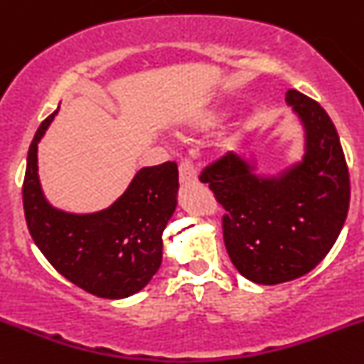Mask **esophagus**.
<instances>
[{
  "mask_svg": "<svg viewBox=\"0 0 364 364\" xmlns=\"http://www.w3.org/2000/svg\"><path fill=\"white\" fill-rule=\"evenodd\" d=\"M179 181H181L183 185L198 181V171H196V166L190 161H186V159L179 163Z\"/></svg>",
  "mask_w": 364,
  "mask_h": 364,
  "instance_id": "esophagus-1",
  "label": "esophagus"
}]
</instances>
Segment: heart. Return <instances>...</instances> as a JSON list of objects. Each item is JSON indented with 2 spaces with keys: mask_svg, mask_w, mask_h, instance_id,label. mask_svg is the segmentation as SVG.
I'll return each mask as SVG.
<instances>
[{
  "mask_svg": "<svg viewBox=\"0 0 364 364\" xmlns=\"http://www.w3.org/2000/svg\"><path fill=\"white\" fill-rule=\"evenodd\" d=\"M223 120V114L219 111H205V113H199L190 120V125L193 129H199V131H206V129L215 127L219 122Z\"/></svg>",
  "mask_w": 364,
  "mask_h": 364,
  "instance_id": "heart-1",
  "label": "heart"
}]
</instances>
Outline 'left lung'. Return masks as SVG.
<instances>
[{"mask_svg":"<svg viewBox=\"0 0 364 364\" xmlns=\"http://www.w3.org/2000/svg\"><path fill=\"white\" fill-rule=\"evenodd\" d=\"M305 129V154L271 178L228 152L199 176L224 208L223 237L233 266L255 284L300 278L327 257L350 203V178L339 136L320 104L285 93Z\"/></svg>","mask_w":364,"mask_h":364,"instance_id":"8db88e82","label":"left lung"}]
</instances>
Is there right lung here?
Segmentation results:
<instances>
[{"instance_id": "add662e5", "label": "right lung", "mask_w": 364, "mask_h": 364, "mask_svg": "<svg viewBox=\"0 0 364 364\" xmlns=\"http://www.w3.org/2000/svg\"><path fill=\"white\" fill-rule=\"evenodd\" d=\"M37 129L26 158L23 208L41 253L64 278L100 298H127L161 266L163 230L178 205L176 161L145 166L120 198L97 213H68L50 205L37 176V144L53 120Z\"/></svg>"}]
</instances>
